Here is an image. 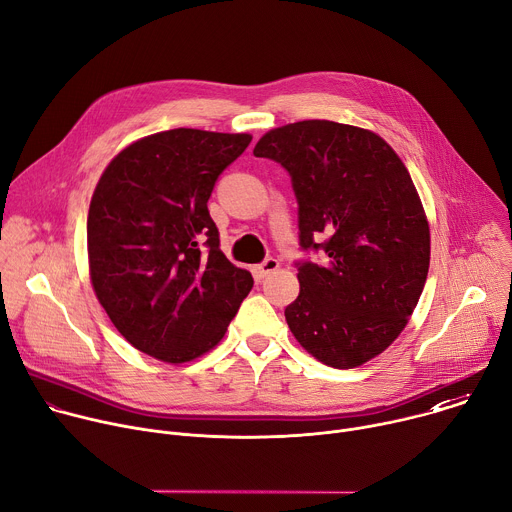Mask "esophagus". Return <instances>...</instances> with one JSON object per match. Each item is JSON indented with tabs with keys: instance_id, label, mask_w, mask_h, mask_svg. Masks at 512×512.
I'll return each mask as SVG.
<instances>
[{
	"instance_id": "esophagus-1",
	"label": "esophagus",
	"mask_w": 512,
	"mask_h": 512,
	"mask_svg": "<svg viewBox=\"0 0 512 512\" xmlns=\"http://www.w3.org/2000/svg\"><path fill=\"white\" fill-rule=\"evenodd\" d=\"M277 269H279V261L273 259V257H269V259H265L261 265H255V267H253V273H255L259 279H263V277H267L269 273H273V271H277Z\"/></svg>"
}]
</instances>
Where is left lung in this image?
<instances>
[{
    "mask_svg": "<svg viewBox=\"0 0 512 512\" xmlns=\"http://www.w3.org/2000/svg\"><path fill=\"white\" fill-rule=\"evenodd\" d=\"M253 154L289 172L300 243L328 255L300 263L291 334L328 367H360L403 332L429 269V223L405 164L375 131L328 119L275 127Z\"/></svg>",
    "mask_w": 512,
    "mask_h": 512,
    "instance_id": "left-lung-1",
    "label": "left lung"
}]
</instances>
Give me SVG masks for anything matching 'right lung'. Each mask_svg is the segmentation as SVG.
I'll list each match as a JSON object with an SVG mask.
<instances>
[{
  "label": "right lung",
  "instance_id": "right-lung-1",
  "mask_svg": "<svg viewBox=\"0 0 512 512\" xmlns=\"http://www.w3.org/2000/svg\"><path fill=\"white\" fill-rule=\"evenodd\" d=\"M253 135L178 127L145 135L103 170L89 206L93 291L119 334L168 364L223 340L253 287L218 245L214 182Z\"/></svg>",
  "mask_w": 512,
  "mask_h": 512
}]
</instances>
